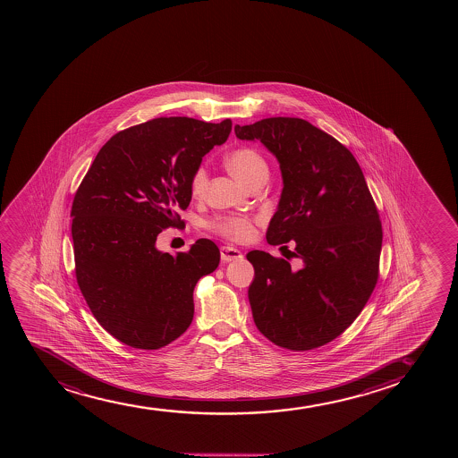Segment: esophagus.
<instances>
[{
  "instance_id": "esophagus-1",
  "label": "esophagus",
  "mask_w": 458,
  "mask_h": 458,
  "mask_svg": "<svg viewBox=\"0 0 458 458\" xmlns=\"http://www.w3.org/2000/svg\"><path fill=\"white\" fill-rule=\"evenodd\" d=\"M221 259L225 261V263H231V261H237V259H242V253L238 250V249L232 248V246H223L220 249Z\"/></svg>"
}]
</instances>
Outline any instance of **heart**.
I'll use <instances>...</instances> for the list:
<instances>
[{"label":"heart","instance_id":"b5f03b06","mask_svg":"<svg viewBox=\"0 0 458 458\" xmlns=\"http://www.w3.org/2000/svg\"><path fill=\"white\" fill-rule=\"evenodd\" d=\"M226 165L238 180L242 183L250 184L253 180L267 175V165L263 156L255 148L242 147L227 154ZM208 186V173L205 166H197L191 175V194L201 197ZM210 229L229 238L232 242H248L253 237V221L249 216H216L210 221Z\"/></svg>","mask_w":458,"mask_h":458}]
</instances>
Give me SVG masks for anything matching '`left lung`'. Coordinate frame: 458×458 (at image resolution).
<instances>
[{
  "label": "left lung",
  "instance_id": "obj_1",
  "mask_svg": "<svg viewBox=\"0 0 458 458\" xmlns=\"http://www.w3.org/2000/svg\"><path fill=\"white\" fill-rule=\"evenodd\" d=\"M278 158L283 192L268 225V244L294 242V270L284 258L252 250L249 302L258 330L278 347H322L352 326L378 278L382 223L362 169L350 149L300 117L235 126Z\"/></svg>",
  "mask_w": 458,
  "mask_h": 458
}]
</instances>
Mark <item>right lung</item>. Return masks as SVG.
<instances>
[{
  "label": "right lung",
  "instance_id": "1",
  "mask_svg": "<svg viewBox=\"0 0 458 458\" xmlns=\"http://www.w3.org/2000/svg\"><path fill=\"white\" fill-rule=\"evenodd\" d=\"M231 130V119L191 117L130 126L100 148L76 191V281L98 322L122 344L158 350L191 326L195 284L218 267L220 250L201 238L173 257L156 240L183 225L179 210L190 206L191 175Z\"/></svg>",
  "mask_w": 458,
  "mask_h": 458
}]
</instances>
